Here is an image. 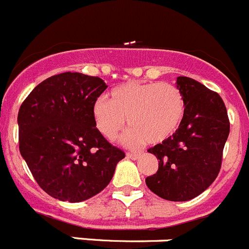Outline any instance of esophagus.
<instances>
[{"label":"esophagus","mask_w":249,"mask_h":249,"mask_svg":"<svg viewBox=\"0 0 249 249\" xmlns=\"http://www.w3.org/2000/svg\"><path fill=\"white\" fill-rule=\"evenodd\" d=\"M126 157L127 158L132 159V160H136V159L140 158V153H127Z\"/></svg>","instance_id":"34e87169"}]
</instances>
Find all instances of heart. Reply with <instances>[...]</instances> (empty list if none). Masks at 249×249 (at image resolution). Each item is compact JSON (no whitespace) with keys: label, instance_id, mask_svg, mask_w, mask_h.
I'll return each instance as SVG.
<instances>
[{"label":"heart","instance_id":"1","mask_svg":"<svg viewBox=\"0 0 249 249\" xmlns=\"http://www.w3.org/2000/svg\"><path fill=\"white\" fill-rule=\"evenodd\" d=\"M183 115L182 93L168 83L127 81L110 91L109 101L100 97L92 105L96 127L107 140L115 139L127 120L131 127L122 137L126 146L161 143L175 134Z\"/></svg>","mask_w":249,"mask_h":249}]
</instances>
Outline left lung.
<instances>
[{
	"mask_svg": "<svg viewBox=\"0 0 249 249\" xmlns=\"http://www.w3.org/2000/svg\"><path fill=\"white\" fill-rule=\"evenodd\" d=\"M185 115L173 136L148 149L159 159L158 171L146 185L160 198L185 202L206 191L218 176L230 132L220 96L187 76L176 79Z\"/></svg>",
	"mask_w": 249,
	"mask_h": 249,
	"instance_id": "1",
	"label": "left lung"
}]
</instances>
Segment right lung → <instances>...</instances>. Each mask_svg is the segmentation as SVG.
Segmentation results:
<instances>
[{
    "mask_svg": "<svg viewBox=\"0 0 249 249\" xmlns=\"http://www.w3.org/2000/svg\"><path fill=\"white\" fill-rule=\"evenodd\" d=\"M107 89L97 76L57 74L38 84L18 113L19 151L41 189L71 203L100 194L125 153L96 127L92 105Z\"/></svg>",
    "mask_w": 249,
    "mask_h": 249,
    "instance_id": "obj_1",
    "label": "right lung"
}]
</instances>
